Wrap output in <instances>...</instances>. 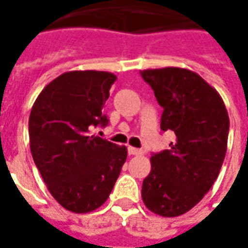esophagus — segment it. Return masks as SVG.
<instances>
[{"label":"esophagus","mask_w":248,"mask_h":248,"mask_svg":"<svg viewBox=\"0 0 248 248\" xmlns=\"http://www.w3.org/2000/svg\"><path fill=\"white\" fill-rule=\"evenodd\" d=\"M128 153H129V155H132V156H138V155H143V150H140V149H137V148H132V146H129V148H128Z\"/></svg>","instance_id":"obj_1"}]
</instances>
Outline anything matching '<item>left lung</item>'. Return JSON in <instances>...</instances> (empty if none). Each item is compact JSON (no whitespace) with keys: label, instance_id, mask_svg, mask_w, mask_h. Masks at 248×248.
<instances>
[{"label":"left lung","instance_id":"obj_1","mask_svg":"<svg viewBox=\"0 0 248 248\" xmlns=\"http://www.w3.org/2000/svg\"><path fill=\"white\" fill-rule=\"evenodd\" d=\"M164 109L160 127L176 140L150 157L142 200L161 217L192 210L210 190L224 163L229 116L221 95L197 73L181 67L140 72Z\"/></svg>","mask_w":248,"mask_h":248}]
</instances>
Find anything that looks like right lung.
<instances>
[{
	"label": "right lung",
	"mask_w": 248,
	"mask_h": 248,
	"mask_svg": "<svg viewBox=\"0 0 248 248\" xmlns=\"http://www.w3.org/2000/svg\"><path fill=\"white\" fill-rule=\"evenodd\" d=\"M117 77L109 72L74 70L56 77L34 102L29 119L34 163L63 208L91 213L103 204L127 160V148L92 134L106 125L103 114Z\"/></svg>",
	"instance_id": "1"
}]
</instances>
